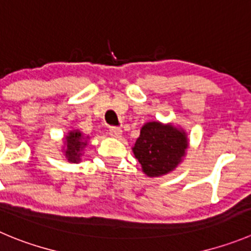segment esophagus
<instances>
[{
    "label": "esophagus",
    "instance_id": "1",
    "mask_svg": "<svg viewBox=\"0 0 251 251\" xmlns=\"http://www.w3.org/2000/svg\"><path fill=\"white\" fill-rule=\"evenodd\" d=\"M109 132L112 137H120L121 133H123V130L120 127H116V126H111L109 128Z\"/></svg>",
    "mask_w": 251,
    "mask_h": 251
}]
</instances>
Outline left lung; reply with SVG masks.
<instances>
[{
	"mask_svg": "<svg viewBox=\"0 0 251 251\" xmlns=\"http://www.w3.org/2000/svg\"><path fill=\"white\" fill-rule=\"evenodd\" d=\"M187 147L188 142L183 131L153 121L142 126L132 151L142 171L150 177H158L178 166Z\"/></svg>",
	"mask_w": 251,
	"mask_h": 251,
	"instance_id": "left-lung-1",
	"label": "left lung"
}]
</instances>
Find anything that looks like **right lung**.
Here are the masks:
<instances>
[{"mask_svg": "<svg viewBox=\"0 0 251 251\" xmlns=\"http://www.w3.org/2000/svg\"><path fill=\"white\" fill-rule=\"evenodd\" d=\"M65 144H67V151H65V156H67L68 161L70 162H79L80 161L81 151H83L84 146L86 145L85 139L83 137L81 132L79 131H72L69 132L67 137H65Z\"/></svg>", "mask_w": 251, "mask_h": 251, "instance_id": "right-lung-1", "label": "right lung"}]
</instances>
